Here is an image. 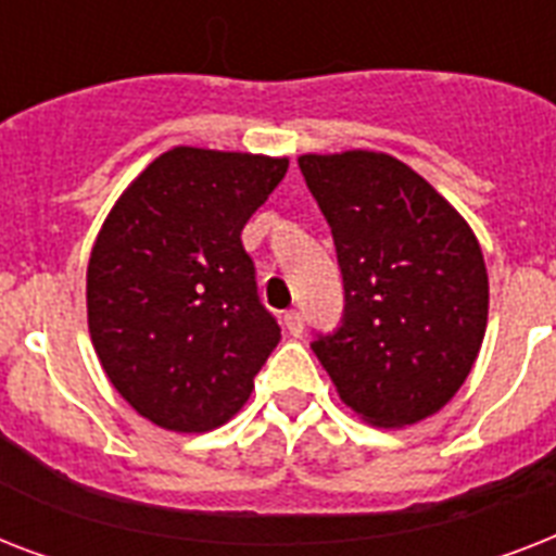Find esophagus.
<instances>
[{
	"mask_svg": "<svg viewBox=\"0 0 556 556\" xmlns=\"http://www.w3.org/2000/svg\"><path fill=\"white\" fill-rule=\"evenodd\" d=\"M282 323H286L288 334H294V338H300L303 334V312H296V308H291V312L282 314Z\"/></svg>",
	"mask_w": 556,
	"mask_h": 556,
	"instance_id": "esophagus-1",
	"label": "esophagus"
}]
</instances>
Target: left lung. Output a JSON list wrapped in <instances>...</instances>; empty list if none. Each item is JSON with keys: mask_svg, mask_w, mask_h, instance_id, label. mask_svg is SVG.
Segmentation results:
<instances>
[{"mask_svg": "<svg viewBox=\"0 0 556 556\" xmlns=\"http://www.w3.org/2000/svg\"><path fill=\"white\" fill-rule=\"evenodd\" d=\"M343 274V317L314 355L340 401L378 427L439 413L476 364L488 270L473 230L404 161L349 150L300 155Z\"/></svg>", "mask_w": 556, "mask_h": 556, "instance_id": "1", "label": "left lung"}]
</instances>
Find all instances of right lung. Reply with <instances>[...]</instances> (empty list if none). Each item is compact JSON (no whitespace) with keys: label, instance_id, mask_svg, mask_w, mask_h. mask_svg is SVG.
Wrapping results in <instances>:
<instances>
[{"label":"right lung","instance_id":"obj_1","mask_svg":"<svg viewBox=\"0 0 556 556\" xmlns=\"http://www.w3.org/2000/svg\"><path fill=\"white\" fill-rule=\"evenodd\" d=\"M288 159L176 147L126 187L86 270L89 334L112 387L173 432H207L251 397L279 343L242 227Z\"/></svg>","mask_w":556,"mask_h":556}]
</instances>
